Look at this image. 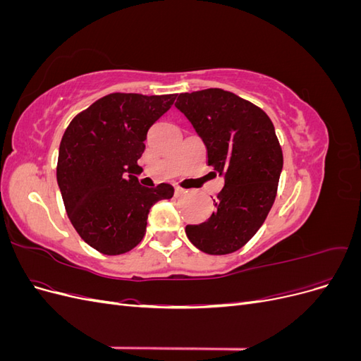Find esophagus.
<instances>
[{"mask_svg":"<svg viewBox=\"0 0 361 361\" xmlns=\"http://www.w3.org/2000/svg\"><path fill=\"white\" fill-rule=\"evenodd\" d=\"M185 192H187V191H185L183 188H180V187H176V188H174V195H176V197H180V195H183Z\"/></svg>","mask_w":361,"mask_h":361,"instance_id":"esophagus-1","label":"esophagus"}]
</instances>
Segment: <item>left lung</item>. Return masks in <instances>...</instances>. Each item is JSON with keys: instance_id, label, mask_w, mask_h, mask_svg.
<instances>
[{"instance_id": "8db88e82", "label": "left lung", "mask_w": 361, "mask_h": 361, "mask_svg": "<svg viewBox=\"0 0 361 361\" xmlns=\"http://www.w3.org/2000/svg\"><path fill=\"white\" fill-rule=\"evenodd\" d=\"M174 105L203 140L207 166L224 176L209 220L185 232L207 255L233 253L255 236L276 200L283 152L274 125L262 108L221 89L180 93Z\"/></svg>"}]
</instances>
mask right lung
I'll list each match as a JSON object with an SVG mask.
<instances>
[{"label": "right lung", "mask_w": 361, "mask_h": 361, "mask_svg": "<svg viewBox=\"0 0 361 361\" xmlns=\"http://www.w3.org/2000/svg\"><path fill=\"white\" fill-rule=\"evenodd\" d=\"M176 94L111 93L76 114L60 143L57 182L75 231L102 255L137 247L150 207L173 197L170 183L146 188L135 174L147 130Z\"/></svg>", "instance_id": "add662e5"}]
</instances>
